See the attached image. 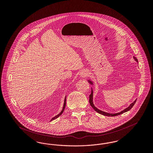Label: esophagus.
Instances as JSON below:
<instances>
[{
    "label": "esophagus",
    "instance_id": "34e87169",
    "mask_svg": "<svg viewBox=\"0 0 153 153\" xmlns=\"http://www.w3.org/2000/svg\"><path fill=\"white\" fill-rule=\"evenodd\" d=\"M89 74L88 73V71L87 70H82L81 71L80 73V76L82 77H85L88 76V75Z\"/></svg>",
    "mask_w": 153,
    "mask_h": 153
}]
</instances>
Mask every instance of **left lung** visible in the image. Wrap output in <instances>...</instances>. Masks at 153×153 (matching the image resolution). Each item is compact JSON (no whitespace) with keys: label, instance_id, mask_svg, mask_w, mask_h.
I'll use <instances>...</instances> for the list:
<instances>
[{"label":"left lung","instance_id":"8db88e82","mask_svg":"<svg viewBox=\"0 0 153 153\" xmlns=\"http://www.w3.org/2000/svg\"><path fill=\"white\" fill-rule=\"evenodd\" d=\"M134 59H135V61L138 62V59H137V58H136L135 57H134ZM89 82L91 83V84H92V82L91 81H89ZM136 101H137V100H135L132 103H131L128 107H127V108L124 109L123 111H121L120 112H119V113H117V114H109V113H107V112H105L102 111L101 110H99V109H97V108L95 107V105H94V103H93V91H92H92H91V95H89V103H90V105L92 106V107L94 109H95V111H96L97 112H98V113L100 114H102V115H105V116H108V117H115V116L119 115H120V114H123L124 112H127L128 111L130 110V109L132 108V107L134 106V105L135 103L136 102Z\"/></svg>","mask_w":153,"mask_h":153}]
</instances>
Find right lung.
<instances>
[{
  "mask_svg": "<svg viewBox=\"0 0 153 153\" xmlns=\"http://www.w3.org/2000/svg\"><path fill=\"white\" fill-rule=\"evenodd\" d=\"M66 97L65 98V100H64V107H63V108L62 109V111H61V112L57 115V116H56V117H53L52 119H51V121H52V120H54V119H57L58 117H59L62 113H63V112H64V109H65V105H66Z\"/></svg>",
  "mask_w": 153,
  "mask_h": 153,
  "instance_id": "add662e5",
  "label": "right lung"
}]
</instances>
